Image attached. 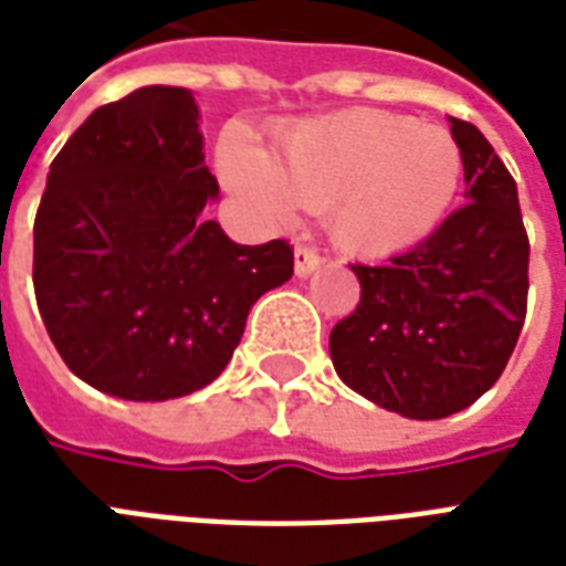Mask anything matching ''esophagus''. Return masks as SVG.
I'll use <instances>...</instances> for the list:
<instances>
[{
    "label": "esophagus",
    "instance_id": "obj_1",
    "mask_svg": "<svg viewBox=\"0 0 566 566\" xmlns=\"http://www.w3.org/2000/svg\"><path fill=\"white\" fill-rule=\"evenodd\" d=\"M318 265H322V253H318L316 248H310V244H298V248H295V274H298V277L313 274Z\"/></svg>",
    "mask_w": 566,
    "mask_h": 566
}]
</instances>
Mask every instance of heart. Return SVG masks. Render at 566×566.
Returning <instances> with one entry per match:
<instances>
[{"mask_svg":"<svg viewBox=\"0 0 566 566\" xmlns=\"http://www.w3.org/2000/svg\"><path fill=\"white\" fill-rule=\"evenodd\" d=\"M220 176L265 223H289L298 206L325 211L339 248L385 259L415 248L448 218L462 185L450 130L385 109H346L277 134V157L244 130L220 139Z\"/></svg>","mask_w":566,"mask_h":566,"instance_id":"heart-1","label":"heart"}]
</instances>
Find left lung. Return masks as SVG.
Listing matches in <instances>:
<instances>
[{
  "label": "left lung",
  "mask_w": 566,
  "mask_h": 566,
  "mask_svg": "<svg viewBox=\"0 0 566 566\" xmlns=\"http://www.w3.org/2000/svg\"><path fill=\"white\" fill-rule=\"evenodd\" d=\"M465 206L388 265H352L358 307L331 331L339 379L402 418L469 409L499 381L528 310L516 181L471 122L450 116Z\"/></svg>",
  "instance_id": "1"
}]
</instances>
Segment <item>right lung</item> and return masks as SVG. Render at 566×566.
Here are the masks:
<instances>
[{"label":"right lung","instance_id":"right-lung-1","mask_svg":"<svg viewBox=\"0 0 566 566\" xmlns=\"http://www.w3.org/2000/svg\"><path fill=\"white\" fill-rule=\"evenodd\" d=\"M187 88L97 106L50 164L32 280L46 334L92 388L187 397L227 369L250 307L292 277L286 238L235 244L202 208L218 178Z\"/></svg>","mask_w":566,"mask_h":566}]
</instances>
